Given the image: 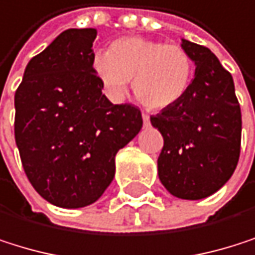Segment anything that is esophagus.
Segmentation results:
<instances>
[{"label": "esophagus", "instance_id": "34e87169", "mask_svg": "<svg viewBox=\"0 0 255 255\" xmlns=\"http://www.w3.org/2000/svg\"><path fill=\"white\" fill-rule=\"evenodd\" d=\"M142 119H143V124L145 125H149V116L146 113H142Z\"/></svg>", "mask_w": 255, "mask_h": 255}]
</instances>
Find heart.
<instances>
[{
	"label": "heart",
	"instance_id": "heart-1",
	"mask_svg": "<svg viewBox=\"0 0 255 255\" xmlns=\"http://www.w3.org/2000/svg\"><path fill=\"white\" fill-rule=\"evenodd\" d=\"M94 72L115 97L124 95L133 78L136 98L151 110H165L183 100L193 75L189 52L145 37L115 40L94 57Z\"/></svg>",
	"mask_w": 255,
	"mask_h": 255
}]
</instances>
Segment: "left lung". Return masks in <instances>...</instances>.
<instances>
[{
	"mask_svg": "<svg viewBox=\"0 0 255 255\" xmlns=\"http://www.w3.org/2000/svg\"><path fill=\"white\" fill-rule=\"evenodd\" d=\"M181 46L195 62V77L180 103L151 116L165 140L158 178L177 198L203 199L218 192L238 166L242 113L233 77L215 54L186 39Z\"/></svg>",
	"mask_w": 255,
	"mask_h": 255,
	"instance_id": "obj_1",
	"label": "left lung"
}]
</instances>
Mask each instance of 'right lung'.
<instances>
[{"instance_id": "add662e5", "label": "right lung", "mask_w": 255, "mask_h": 255, "mask_svg": "<svg viewBox=\"0 0 255 255\" xmlns=\"http://www.w3.org/2000/svg\"><path fill=\"white\" fill-rule=\"evenodd\" d=\"M95 28H69L34 56L14 94V140L27 178L48 203H95L115 157L142 128L140 110L112 104L94 72Z\"/></svg>"}]
</instances>
